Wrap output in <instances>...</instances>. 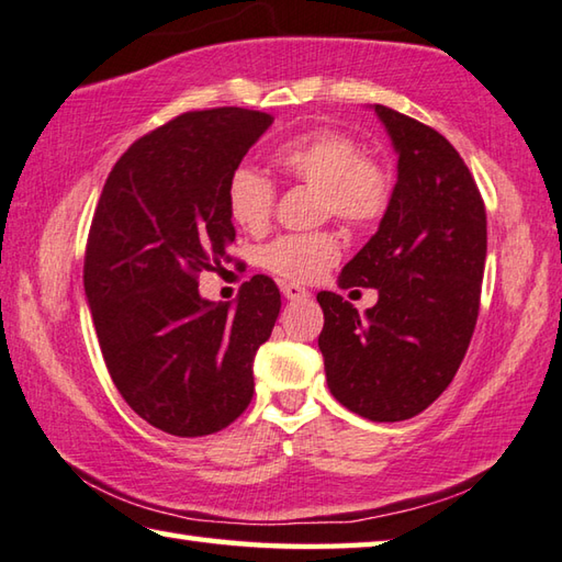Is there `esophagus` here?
<instances>
[{"instance_id":"obj_1","label":"esophagus","mask_w":562,"mask_h":562,"mask_svg":"<svg viewBox=\"0 0 562 562\" xmlns=\"http://www.w3.org/2000/svg\"><path fill=\"white\" fill-rule=\"evenodd\" d=\"M282 294H284V300H306V296H310V292H306L304 288H300V284H294V282H284L282 284Z\"/></svg>"}]
</instances>
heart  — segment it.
<instances>
[{"instance_id": "heart-1", "label": "heart", "mask_w": 562, "mask_h": 562, "mask_svg": "<svg viewBox=\"0 0 562 562\" xmlns=\"http://www.w3.org/2000/svg\"><path fill=\"white\" fill-rule=\"evenodd\" d=\"M274 168L288 178L318 190V214L346 226L362 228L382 218L392 200V175L375 158L360 156L358 143L334 128H316L274 150ZM226 204L234 224L248 234L268 226L274 187L258 170L240 165L226 187ZM340 256L338 238L328 231L288 234L270 240L260 260L270 272L290 282H314Z\"/></svg>"}]
</instances>
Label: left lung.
Returning a JSON list of instances; mask_svg holds the SVG:
<instances>
[{
	"mask_svg": "<svg viewBox=\"0 0 562 562\" xmlns=\"http://www.w3.org/2000/svg\"><path fill=\"white\" fill-rule=\"evenodd\" d=\"M397 153V184L382 222L338 274V288L378 290L358 314L318 292L326 382L370 422H404L453 382L480 312L487 214L475 180L438 131L372 104Z\"/></svg>",
	"mask_w": 562,
	"mask_h": 562,
	"instance_id": "1",
	"label": "left lung"
}]
</instances>
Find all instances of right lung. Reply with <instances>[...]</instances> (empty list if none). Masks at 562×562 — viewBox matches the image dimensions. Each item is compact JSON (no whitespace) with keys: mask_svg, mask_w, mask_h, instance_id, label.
Returning a JSON list of instances; mask_svg holds the SVG:
<instances>
[{"mask_svg":"<svg viewBox=\"0 0 562 562\" xmlns=\"http://www.w3.org/2000/svg\"><path fill=\"white\" fill-rule=\"evenodd\" d=\"M272 124L266 112H187L138 138L109 172L85 256V296L116 390L165 434L209 436L252 400V360L280 290L266 274L236 304L200 294L236 231L226 187Z\"/></svg>","mask_w":562,"mask_h":562,"instance_id":"add662e5","label":"right lung"}]
</instances>
